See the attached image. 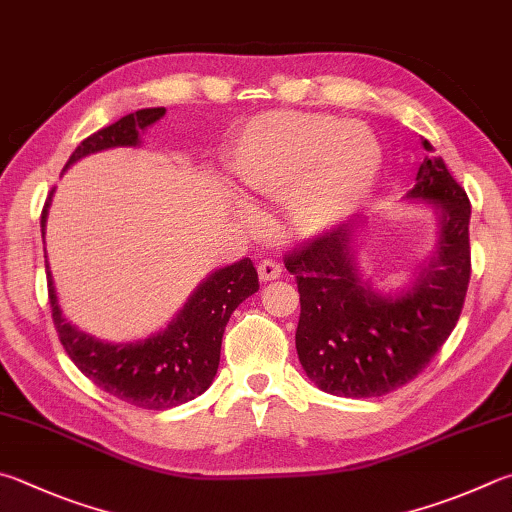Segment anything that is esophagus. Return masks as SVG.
<instances>
[{
	"instance_id": "34e87169",
	"label": "esophagus",
	"mask_w": 512,
	"mask_h": 512,
	"mask_svg": "<svg viewBox=\"0 0 512 512\" xmlns=\"http://www.w3.org/2000/svg\"><path fill=\"white\" fill-rule=\"evenodd\" d=\"M257 273H259V280H262V282H273L282 275V266L277 264L275 259H264V262L257 266Z\"/></svg>"
}]
</instances>
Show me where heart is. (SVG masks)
Returning a JSON list of instances; mask_svg holds the SVG:
<instances>
[{"instance_id":"obj_1","label":"heart","mask_w":512,"mask_h":512,"mask_svg":"<svg viewBox=\"0 0 512 512\" xmlns=\"http://www.w3.org/2000/svg\"><path fill=\"white\" fill-rule=\"evenodd\" d=\"M230 170L250 192L284 201L295 235L318 237L367 199L380 170V145L358 120L271 111L241 127Z\"/></svg>"}]
</instances>
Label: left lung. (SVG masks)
<instances>
[{
	"instance_id": "left-lung-1",
	"label": "left lung",
	"mask_w": 512,
	"mask_h": 512,
	"mask_svg": "<svg viewBox=\"0 0 512 512\" xmlns=\"http://www.w3.org/2000/svg\"><path fill=\"white\" fill-rule=\"evenodd\" d=\"M427 152L432 145L423 141ZM407 201L432 208L439 237L410 284L380 288L360 273L356 237L342 224L284 259L300 291L297 358L322 392L371 398L403 387L450 338L470 282V201L443 159H425Z\"/></svg>"
}]
</instances>
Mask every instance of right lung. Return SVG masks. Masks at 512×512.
<instances>
[{
	"label": "right lung",
	"instance_id": "right-lung-1",
	"mask_svg": "<svg viewBox=\"0 0 512 512\" xmlns=\"http://www.w3.org/2000/svg\"><path fill=\"white\" fill-rule=\"evenodd\" d=\"M163 116V107L138 109L123 116L118 123L85 138L69 156L64 170L89 154L114 150V147H138L145 129ZM53 192L42 210V239ZM46 282H49L53 324L69 358L91 383L143 410H170L206 392L217 376L221 338L232 311L259 288L255 266L244 257L210 273L194 288L188 302L165 329L143 340L107 342L80 331L76 324L64 318L49 262H46Z\"/></svg>",
	"mask_w": 512,
	"mask_h": 512
}]
</instances>
